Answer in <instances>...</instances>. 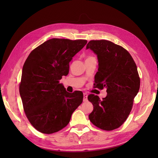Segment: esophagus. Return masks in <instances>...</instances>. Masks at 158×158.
I'll return each instance as SVG.
<instances>
[{
  "label": "esophagus",
  "instance_id": "1",
  "mask_svg": "<svg viewBox=\"0 0 158 158\" xmlns=\"http://www.w3.org/2000/svg\"><path fill=\"white\" fill-rule=\"evenodd\" d=\"M83 101L84 102H86L88 101V94L86 93H84V99Z\"/></svg>",
  "mask_w": 158,
  "mask_h": 158
}]
</instances>
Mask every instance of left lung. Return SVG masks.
<instances>
[{"label":"left lung","mask_w":158,"mask_h":158,"mask_svg":"<svg viewBox=\"0 0 158 158\" xmlns=\"http://www.w3.org/2000/svg\"><path fill=\"white\" fill-rule=\"evenodd\" d=\"M97 55L98 71L95 75V88H107V96L100 99L90 94L88 99L94 110L89 119L104 131L121 127L132 108L134 98L140 89V81L135 62L120 45L107 40H92L86 45Z\"/></svg>","instance_id":"obj_1"}]
</instances>
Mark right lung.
<instances>
[{"label":"right lung","mask_w":158,"mask_h":158,"mask_svg":"<svg viewBox=\"0 0 158 158\" xmlns=\"http://www.w3.org/2000/svg\"><path fill=\"white\" fill-rule=\"evenodd\" d=\"M86 44L84 40L52 38L33 49L25 61L20 94L27 119L40 132L64 128L82 103L81 91L69 93L59 81L68 75L70 62Z\"/></svg>","instance_id":"obj_1"}]
</instances>
